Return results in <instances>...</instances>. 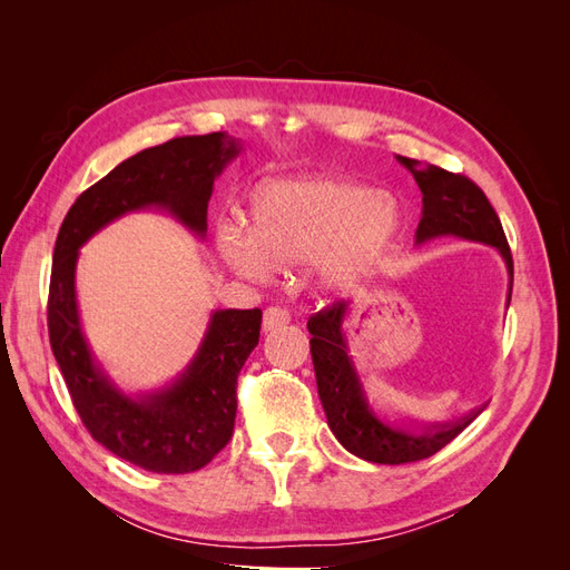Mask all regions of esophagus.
I'll return each instance as SVG.
<instances>
[{
	"instance_id": "obj_1",
	"label": "esophagus",
	"mask_w": 570,
	"mask_h": 570,
	"mask_svg": "<svg viewBox=\"0 0 570 570\" xmlns=\"http://www.w3.org/2000/svg\"><path fill=\"white\" fill-rule=\"evenodd\" d=\"M289 323V312L283 306H268L264 312V331H278V327H285Z\"/></svg>"
}]
</instances>
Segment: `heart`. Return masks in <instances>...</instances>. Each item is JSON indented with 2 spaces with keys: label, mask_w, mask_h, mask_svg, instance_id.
<instances>
[{
  "label": "heart",
  "mask_w": 570,
  "mask_h": 570,
  "mask_svg": "<svg viewBox=\"0 0 570 570\" xmlns=\"http://www.w3.org/2000/svg\"><path fill=\"white\" fill-rule=\"evenodd\" d=\"M400 206L383 193L323 174L271 178L249 197V228H216V252L237 275L268 281L275 266L316 264L325 285L371 273L400 235Z\"/></svg>",
  "instance_id": "obj_1"
}]
</instances>
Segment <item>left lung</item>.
I'll return each instance as SVG.
<instances>
[{
    "mask_svg": "<svg viewBox=\"0 0 570 570\" xmlns=\"http://www.w3.org/2000/svg\"><path fill=\"white\" fill-rule=\"evenodd\" d=\"M396 161L411 170L413 180L419 183L423 193V216L416 230V243L452 235L497 247L507 262L511 302L513 258L502 220H499L485 193L471 178L450 174V170L440 166H421V161L406 157H396ZM347 312L350 302L340 299L333 306L321 308L306 323L308 333H312L308 344H312L318 396L333 435L344 450L373 463L396 465L438 454L465 425H471L485 406L471 411L469 416L459 421L423 425L419 433L383 423L371 411L364 390H361L354 361L347 354V342H344L342 333V323L347 318Z\"/></svg>",
    "mask_w": 570,
    "mask_h": 570,
    "instance_id": "obj_1",
    "label": "left lung"
}]
</instances>
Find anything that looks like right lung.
Returning <instances> with one entry per match:
<instances>
[{
    "mask_svg": "<svg viewBox=\"0 0 570 570\" xmlns=\"http://www.w3.org/2000/svg\"><path fill=\"white\" fill-rule=\"evenodd\" d=\"M239 154L223 132L174 137L118 164L68 209L55 245L47 327L68 394L88 433L109 452L151 473H193L233 438L237 375L258 344L262 308L214 312L202 347L178 381L128 396L97 366L76 302L78 249L135 209L157 206L195 235H206L214 180Z\"/></svg>",
    "mask_w": 570,
    "mask_h": 570,
    "instance_id": "add662e5",
    "label": "right lung"
}]
</instances>
